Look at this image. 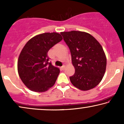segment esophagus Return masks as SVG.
<instances>
[{
	"label": "esophagus",
	"mask_w": 124,
	"mask_h": 124,
	"mask_svg": "<svg viewBox=\"0 0 124 124\" xmlns=\"http://www.w3.org/2000/svg\"><path fill=\"white\" fill-rule=\"evenodd\" d=\"M65 66L63 65L61 67V69H62V70H64V69H65Z\"/></svg>",
	"instance_id": "obj_1"
}]
</instances>
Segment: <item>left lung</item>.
<instances>
[{
  "label": "left lung",
  "mask_w": 124,
  "mask_h": 124,
  "mask_svg": "<svg viewBox=\"0 0 124 124\" xmlns=\"http://www.w3.org/2000/svg\"><path fill=\"white\" fill-rule=\"evenodd\" d=\"M71 53L75 69L69 77L79 90L92 89L101 82L106 72L107 59L99 42L90 34L80 31L61 32Z\"/></svg>",
  "instance_id": "1"
}]
</instances>
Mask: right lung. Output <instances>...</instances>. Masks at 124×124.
<instances>
[{"mask_svg":"<svg viewBox=\"0 0 124 124\" xmlns=\"http://www.w3.org/2000/svg\"><path fill=\"white\" fill-rule=\"evenodd\" d=\"M62 39L60 34L45 33L33 37L24 46L18 57L17 70L30 90L45 92L54 85L60 70L49 62L47 53Z\"/></svg>","mask_w":124,"mask_h":124,"instance_id":"right-lung-1","label":"right lung"}]
</instances>
